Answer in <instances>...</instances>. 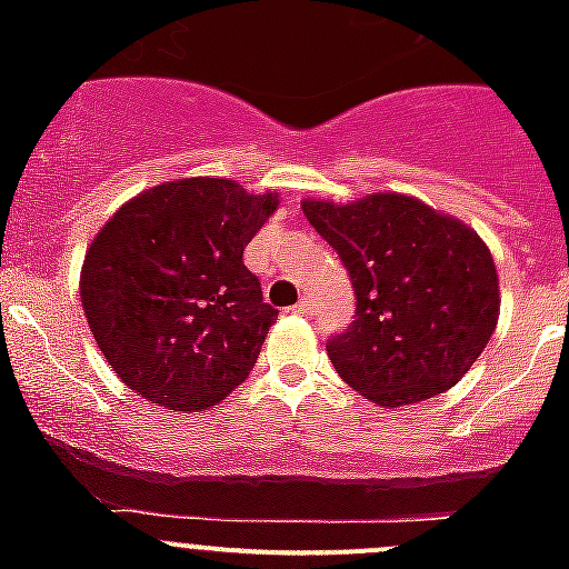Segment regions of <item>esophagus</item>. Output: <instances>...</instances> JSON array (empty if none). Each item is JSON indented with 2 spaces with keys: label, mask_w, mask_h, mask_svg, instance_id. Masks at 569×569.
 Segmentation results:
<instances>
[{
  "label": "esophagus",
  "mask_w": 569,
  "mask_h": 569,
  "mask_svg": "<svg viewBox=\"0 0 569 569\" xmlns=\"http://www.w3.org/2000/svg\"><path fill=\"white\" fill-rule=\"evenodd\" d=\"M290 310H293V313H299V316H310V313H313V305H310L308 299H299Z\"/></svg>",
  "instance_id": "esophagus-1"
}]
</instances>
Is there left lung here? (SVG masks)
<instances>
[{
    "instance_id": "obj_1",
    "label": "left lung",
    "mask_w": 569,
    "mask_h": 569,
    "mask_svg": "<svg viewBox=\"0 0 569 569\" xmlns=\"http://www.w3.org/2000/svg\"><path fill=\"white\" fill-rule=\"evenodd\" d=\"M301 210L353 281V321L328 339L336 373L381 407L453 387L499 321V276L485 241L399 193L353 204L308 199Z\"/></svg>"
}]
</instances>
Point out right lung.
I'll list each match as a JSON object with an SVG mask.
<instances>
[{
    "label": "right lung",
    "instance_id": "right-lung-1",
    "mask_svg": "<svg viewBox=\"0 0 569 569\" xmlns=\"http://www.w3.org/2000/svg\"><path fill=\"white\" fill-rule=\"evenodd\" d=\"M276 204L196 176L116 210L84 256L82 305L130 390L190 413L248 379L279 313L241 256Z\"/></svg>",
    "mask_w": 569,
    "mask_h": 569
}]
</instances>
